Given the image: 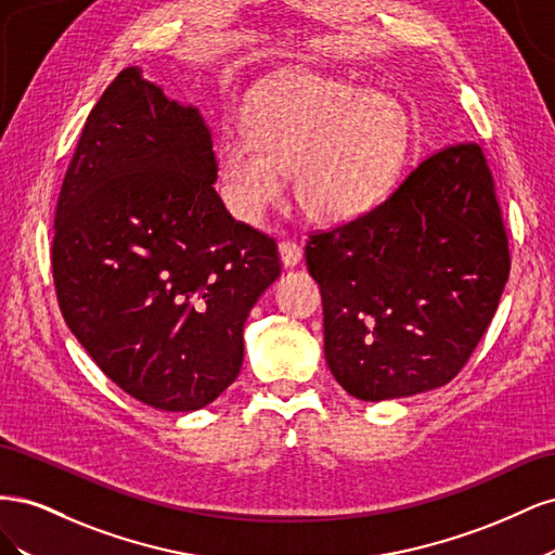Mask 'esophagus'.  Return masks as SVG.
Returning a JSON list of instances; mask_svg holds the SVG:
<instances>
[{"label":"esophagus","instance_id":"esophagus-1","mask_svg":"<svg viewBox=\"0 0 555 555\" xmlns=\"http://www.w3.org/2000/svg\"><path fill=\"white\" fill-rule=\"evenodd\" d=\"M280 259L284 268H294L304 259V247H300L296 241H282L280 243Z\"/></svg>","mask_w":555,"mask_h":555}]
</instances>
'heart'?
Listing matches in <instances>:
<instances>
[{
	"label": "heart",
	"mask_w": 555,
	"mask_h": 555,
	"mask_svg": "<svg viewBox=\"0 0 555 555\" xmlns=\"http://www.w3.org/2000/svg\"><path fill=\"white\" fill-rule=\"evenodd\" d=\"M408 115L391 96L351 82L294 74L249 113V137L229 131L217 171L229 212L257 224L294 173L298 206L317 222H349L391 188L408 155Z\"/></svg>",
	"instance_id": "heart-1"
}]
</instances>
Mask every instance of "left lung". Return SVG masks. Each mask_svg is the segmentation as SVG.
<instances>
[{"mask_svg": "<svg viewBox=\"0 0 555 555\" xmlns=\"http://www.w3.org/2000/svg\"><path fill=\"white\" fill-rule=\"evenodd\" d=\"M308 271L324 304V354L359 400L408 398L461 373L498 310L509 247L483 150L426 157L391 196L312 233Z\"/></svg>", "mask_w": 555, "mask_h": 555, "instance_id": "8db88e82", "label": "left lung"}]
</instances>
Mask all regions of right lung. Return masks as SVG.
Here are the masks:
<instances>
[{"label":"right lung","instance_id":"right-lung-1","mask_svg":"<svg viewBox=\"0 0 555 555\" xmlns=\"http://www.w3.org/2000/svg\"><path fill=\"white\" fill-rule=\"evenodd\" d=\"M212 137L139 66L99 99L55 210L66 326L122 391L164 412L206 408L238 377L243 326L280 275L271 236L215 192Z\"/></svg>","mask_w":555,"mask_h":555}]
</instances>
